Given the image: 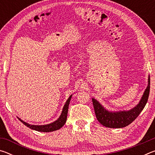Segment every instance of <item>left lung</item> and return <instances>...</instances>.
<instances>
[{
    "instance_id": "1",
    "label": "left lung",
    "mask_w": 155,
    "mask_h": 155,
    "mask_svg": "<svg viewBox=\"0 0 155 155\" xmlns=\"http://www.w3.org/2000/svg\"><path fill=\"white\" fill-rule=\"evenodd\" d=\"M148 86L144 91L140 103L128 111H108L98 101L92 98L94 111L98 122L104 127L114 128L125 127L132 123L142 111L148 101L149 93H150V76H148Z\"/></svg>"
}]
</instances>
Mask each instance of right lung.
<instances>
[{
    "instance_id": "obj_1",
    "label": "right lung",
    "mask_w": 155,
    "mask_h": 155,
    "mask_svg": "<svg viewBox=\"0 0 155 155\" xmlns=\"http://www.w3.org/2000/svg\"><path fill=\"white\" fill-rule=\"evenodd\" d=\"M72 96V95L70 96L69 98H68V99L67 100L66 103H65V104H64V108H63V109H62V112L61 114V115H60L59 118L57 119L56 121L52 122V123H51V124H45V125H32V124H28V123L24 122L20 118H18V119H19L25 126H27V127L31 128V129L39 131V132L48 133V132H52V131L59 130V128H61L65 124V123L66 122L68 107H69V104H70V100H71Z\"/></svg>"
}]
</instances>
